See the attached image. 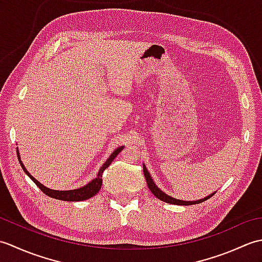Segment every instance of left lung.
Instances as JSON below:
<instances>
[{"label": "left lung", "mask_w": 262, "mask_h": 262, "mask_svg": "<svg viewBox=\"0 0 262 262\" xmlns=\"http://www.w3.org/2000/svg\"><path fill=\"white\" fill-rule=\"evenodd\" d=\"M143 171H144V176H145L146 183H147V187H148L149 190H151V192L154 194L155 197L159 198L160 200H162V202H164V203H169V204H173V205H185V206H189V205H194V204L203 203V202H205V200L209 199L211 196H214V194L216 193V191H215V192H213L211 194H209V196H207V197H205V198H203V199L193 200V202H186V200L176 199V198H173V197L169 196V194H166L165 192H163L157 185H155V182L153 181L151 174H149V172L147 171L146 166L144 165V164H143Z\"/></svg>", "instance_id": "8db88e82"}]
</instances>
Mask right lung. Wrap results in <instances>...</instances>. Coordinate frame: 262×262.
Segmentation results:
<instances>
[{"label": "right lung", "mask_w": 262, "mask_h": 262, "mask_svg": "<svg viewBox=\"0 0 262 262\" xmlns=\"http://www.w3.org/2000/svg\"><path fill=\"white\" fill-rule=\"evenodd\" d=\"M124 148V146H120L118 148H116L115 151L111 153L110 157L107 159V161L103 163V165L100 168L99 172H98V176L94 178L93 180H91L90 182L88 183V185L83 186L81 188H77V189H73V190H53V189H49L47 187H45L43 185H41L40 182L38 180H36L35 178H33L29 172L27 171V169L25 168L24 163L21 162V159H20V154L18 148H16V154H18V159H19V162L21 168L24 169V171L27 173V176L30 178V179L36 183L37 187L40 189V190L46 193L48 197H52L55 199H59V200H65V202H81V200H86L89 198L93 197L94 194H97L99 192L100 189H101L102 186V173L103 171L108 168V166L111 164V162L115 160V158L117 155L119 154V152H121V149Z\"/></svg>", "instance_id": "1"}]
</instances>
